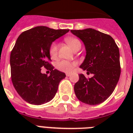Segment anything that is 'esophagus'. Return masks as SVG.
I'll list each match as a JSON object with an SVG mask.
<instances>
[{"label": "esophagus", "instance_id": "34e87169", "mask_svg": "<svg viewBox=\"0 0 133 133\" xmlns=\"http://www.w3.org/2000/svg\"><path fill=\"white\" fill-rule=\"evenodd\" d=\"M66 76L67 77H70V73H67Z\"/></svg>", "mask_w": 133, "mask_h": 133}]
</instances>
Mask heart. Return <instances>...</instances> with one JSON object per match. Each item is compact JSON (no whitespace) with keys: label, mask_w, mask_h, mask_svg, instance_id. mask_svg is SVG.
Segmentation results:
<instances>
[{"label":"heart","mask_w":133,"mask_h":133,"mask_svg":"<svg viewBox=\"0 0 133 133\" xmlns=\"http://www.w3.org/2000/svg\"><path fill=\"white\" fill-rule=\"evenodd\" d=\"M65 41L70 47V48L74 51L75 48L79 45H81L80 41L75 38H66ZM50 54L52 58H56L58 54V45L56 43H53L50 48ZM75 66V63H70L66 61H61L56 64V68L60 71L64 72H71Z\"/></svg>","instance_id":"b5f03b06"}]
</instances>
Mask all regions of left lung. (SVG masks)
Returning a JSON list of instances; mask_svg holds the SVG:
<instances>
[{
	"label": "left lung",
	"mask_w": 133,
	"mask_h": 133,
	"mask_svg": "<svg viewBox=\"0 0 133 133\" xmlns=\"http://www.w3.org/2000/svg\"><path fill=\"white\" fill-rule=\"evenodd\" d=\"M85 45L86 55L80 68L93 74L86 79L83 74L75 84V95L79 101L97 105L113 92L121 74L119 50L115 41L108 34L92 28L70 30Z\"/></svg>",
	"instance_id": "left-lung-1"
}]
</instances>
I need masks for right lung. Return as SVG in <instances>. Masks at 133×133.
<instances>
[{"mask_svg": "<svg viewBox=\"0 0 133 133\" xmlns=\"http://www.w3.org/2000/svg\"><path fill=\"white\" fill-rule=\"evenodd\" d=\"M70 30H54L37 26L20 34L10 54L11 81L21 98L28 103L41 105L51 101L65 74L50 64V48L54 41ZM44 66L50 76L41 73Z\"/></svg>", "mask_w": 133, "mask_h": 133, "instance_id": "1", "label": "right lung"}]
</instances>
